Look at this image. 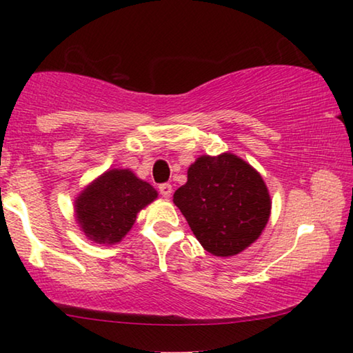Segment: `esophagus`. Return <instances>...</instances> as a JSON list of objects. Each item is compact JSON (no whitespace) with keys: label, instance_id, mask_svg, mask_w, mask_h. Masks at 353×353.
<instances>
[{"label":"esophagus","instance_id":"obj_1","mask_svg":"<svg viewBox=\"0 0 353 353\" xmlns=\"http://www.w3.org/2000/svg\"><path fill=\"white\" fill-rule=\"evenodd\" d=\"M159 191H160V194L163 196V198L168 199L170 196H171V193H172V187H171L170 183H162V185H160V187H159Z\"/></svg>","mask_w":353,"mask_h":353}]
</instances>
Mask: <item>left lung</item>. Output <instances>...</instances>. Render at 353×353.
Returning <instances> with one entry per match:
<instances>
[{"label": "left lung", "mask_w": 353, "mask_h": 353, "mask_svg": "<svg viewBox=\"0 0 353 353\" xmlns=\"http://www.w3.org/2000/svg\"><path fill=\"white\" fill-rule=\"evenodd\" d=\"M172 201L202 248L216 256L243 252L261 235L271 214L260 172L230 152L196 160Z\"/></svg>", "instance_id": "8db88e82"}]
</instances>
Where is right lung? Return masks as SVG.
I'll return each instance as SVG.
<instances>
[{
	"label": "right lung",
	"instance_id": "1",
	"mask_svg": "<svg viewBox=\"0 0 353 353\" xmlns=\"http://www.w3.org/2000/svg\"><path fill=\"white\" fill-rule=\"evenodd\" d=\"M157 198V191L130 170H109L83 188L74 202L76 219L88 240L115 244L124 238L137 213Z\"/></svg>",
	"mask_w": 353,
	"mask_h": 353
}]
</instances>
